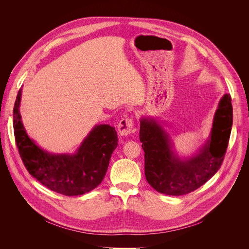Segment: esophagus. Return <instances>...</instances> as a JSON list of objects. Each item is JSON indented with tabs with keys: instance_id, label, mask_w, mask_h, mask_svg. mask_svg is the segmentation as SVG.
I'll use <instances>...</instances> for the list:
<instances>
[{
	"instance_id": "esophagus-1",
	"label": "esophagus",
	"mask_w": 249,
	"mask_h": 249,
	"mask_svg": "<svg viewBox=\"0 0 249 249\" xmlns=\"http://www.w3.org/2000/svg\"><path fill=\"white\" fill-rule=\"evenodd\" d=\"M118 130L121 136H128L133 131V121L131 118L123 119L118 124Z\"/></svg>"
}]
</instances>
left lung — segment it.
<instances>
[{"label": "left lung", "instance_id": "obj_1", "mask_svg": "<svg viewBox=\"0 0 249 249\" xmlns=\"http://www.w3.org/2000/svg\"><path fill=\"white\" fill-rule=\"evenodd\" d=\"M233 124L231 97L218 102L210 134L194 154H178L167 124L157 117L140 119V141L144 151V176L157 192L183 196L205 184L218 171L224 158Z\"/></svg>", "mask_w": 249, "mask_h": 249}]
</instances>
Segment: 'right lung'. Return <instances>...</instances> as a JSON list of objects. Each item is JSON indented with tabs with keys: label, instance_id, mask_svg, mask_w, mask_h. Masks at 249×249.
Here are the masks:
<instances>
[{
	"label": "right lung",
	"instance_id": "add662e5",
	"mask_svg": "<svg viewBox=\"0 0 249 249\" xmlns=\"http://www.w3.org/2000/svg\"><path fill=\"white\" fill-rule=\"evenodd\" d=\"M21 98L22 88L13 109V128L20 156L29 173L48 189L64 196H79L97 188L118 145L115 127L96 124L73 153L49 152L28 135L20 114Z\"/></svg>",
	"mask_w": 249,
	"mask_h": 249
}]
</instances>
